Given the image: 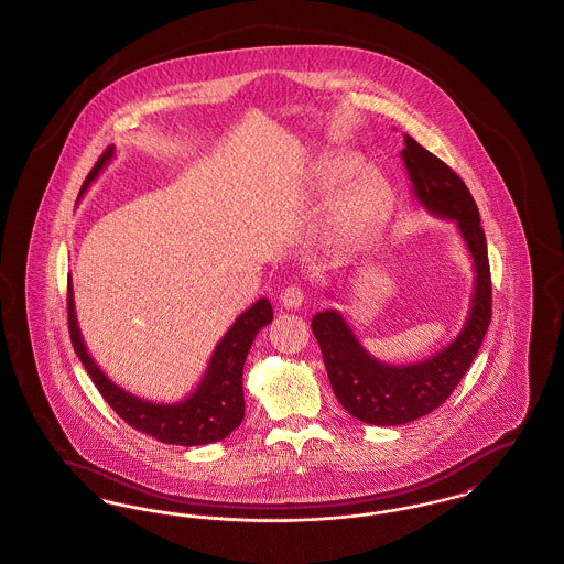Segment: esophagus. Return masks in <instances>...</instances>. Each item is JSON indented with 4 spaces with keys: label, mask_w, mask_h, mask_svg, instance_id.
I'll return each mask as SVG.
<instances>
[{
    "label": "esophagus",
    "mask_w": 564,
    "mask_h": 564,
    "mask_svg": "<svg viewBox=\"0 0 564 564\" xmlns=\"http://www.w3.org/2000/svg\"><path fill=\"white\" fill-rule=\"evenodd\" d=\"M302 302H304V290L297 285H290L281 292V304L285 308H297Z\"/></svg>",
    "instance_id": "1"
}]
</instances>
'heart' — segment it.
<instances>
[{"label": "heart", "instance_id": "b5f03b06", "mask_svg": "<svg viewBox=\"0 0 564 564\" xmlns=\"http://www.w3.org/2000/svg\"><path fill=\"white\" fill-rule=\"evenodd\" d=\"M359 171V162L334 161L327 162L315 171V175L308 182V194L315 198H323L332 194L338 186L349 182L350 177ZM387 196V182L375 173H364L340 198L332 215V226L336 230H347L352 224L361 221L364 217L375 212L376 207Z\"/></svg>", "mask_w": 564, "mask_h": 564}]
</instances>
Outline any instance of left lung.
Instances as JSON below:
<instances>
[{
  "mask_svg": "<svg viewBox=\"0 0 564 564\" xmlns=\"http://www.w3.org/2000/svg\"><path fill=\"white\" fill-rule=\"evenodd\" d=\"M403 164L414 198L431 215L455 221L474 260L469 315L455 340L423 361L391 366L364 349L338 311L317 313L311 322L336 400L361 423L393 427L416 421L451 398L482 345L490 315V267L480 212L455 171L403 134Z\"/></svg>",
  "mask_w": 564,
  "mask_h": 564,
  "instance_id": "left-lung-1",
  "label": "left lung"
}]
</instances>
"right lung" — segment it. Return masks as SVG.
<instances>
[{
  "mask_svg": "<svg viewBox=\"0 0 564 564\" xmlns=\"http://www.w3.org/2000/svg\"><path fill=\"white\" fill-rule=\"evenodd\" d=\"M113 148H108L86 182L82 184L80 196L88 186L99 177L104 166L111 161ZM78 196V198H80ZM67 317H69V336L82 366L93 378L95 387L111 405V410L129 423L133 430L156 437L162 444L175 446H205L224 440L242 423L245 416V398H242V366L247 352L251 349L258 332L272 322V306L267 297H260L253 306H249L224 338L217 343L209 366L200 378L198 387L186 400L175 403H156L141 400L133 393L124 391L116 382H111L106 372L95 364L90 352L86 350L82 338L76 304H74V285L72 274L67 276Z\"/></svg>",
  "mask_w": 564,
  "mask_h": 564,
  "instance_id": "right-lung-1",
  "label": "right lung"
}]
</instances>
